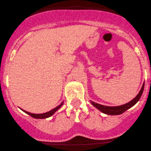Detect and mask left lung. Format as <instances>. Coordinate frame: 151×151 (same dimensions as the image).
Wrapping results in <instances>:
<instances>
[{
	"label": "left lung",
	"mask_w": 151,
	"mask_h": 151,
	"mask_svg": "<svg viewBox=\"0 0 151 151\" xmlns=\"http://www.w3.org/2000/svg\"><path fill=\"white\" fill-rule=\"evenodd\" d=\"M144 87H145V83H143L142 87L141 90H140L139 93H138L137 96H136L133 99H132L130 101H129V102L126 103V104H122V105L105 106V105H102V104H98V103H96V102H94V101H91V100H90V103H91V104H93L96 109H98L99 111H101V113H104V114L111 115V116L120 115L122 114V113H124V112H125L126 110H128V109H130V107L134 106L135 104L139 101V100L140 99V98H141L142 95L143 90H144Z\"/></svg>",
	"instance_id": "left-lung-1"
}]
</instances>
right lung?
<instances>
[{"mask_svg": "<svg viewBox=\"0 0 151 151\" xmlns=\"http://www.w3.org/2000/svg\"><path fill=\"white\" fill-rule=\"evenodd\" d=\"M63 104H64V101H62V102L61 103V104H59L58 106H57L56 107H55V108H53L52 110H50V111L47 112V113H40V114H36V113H29V112H27L26 111V110H23V111L24 112V113H26L27 114L29 115L30 116H32V118H35V119H47V118H49L50 117V116H52L54 113H55V112L57 111L58 110H59L60 108L61 107V106L63 105Z\"/></svg>", "mask_w": 151, "mask_h": 151, "instance_id": "right-lung-1", "label": "right lung"}]
</instances>
